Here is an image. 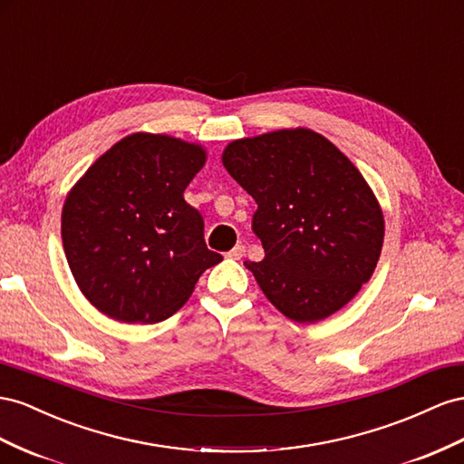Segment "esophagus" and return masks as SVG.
Masks as SVG:
<instances>
[{"label": "esophagus", "instance_id": "1", "mask_svg": "<svg viewBox=\"0 0 464 464\" xmlns=\"http://www.w3.org/2000/svg\"><path fill=\"white\" fill-rule=\"evenodd\" d=\"M244 254H246V246H242V244H237L236 247H232L230 252L227 254L230 259H242L244 257Z\"/></svg>", "mask_w": 464, "mask_h": 464}]
</instances>
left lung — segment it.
Segmentation results:
<instances>
[{"label":"left lung","instance_id":"1","mask_svg":"<svg viewBox=\"0 0 464 464\" xmlns=\"http://www.w3.org/2000/svg\"><path fill=\"white\" fill-rule=\"evenodd\" d=\"M222 164L257 203L252 230L266 257L246 267L271 304L295 322L345 306L371 279L384 237L382 212L359 169L308 129L236 140Z\"/></svg>","mask_w":464,"mask_h":464}]
</instances>
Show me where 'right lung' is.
I'll list each match as a JSON object with an SVG mask.
<instances>
[{"instance_id":"add662e5","label":"right lung","mask_w":464,"mask_h":464,"mask_svg":"<svg viewBox=\"0 0 464 464\" xmlns=\"http://www.w3.org/2000/svg\"><path fill=\"white\" fill-rule=\"evenodd\" d=\"M205 150L130 134L85 171L62 210V242L85 298L112 320L156 324L178 312L222 256L183 198Z\"/></svg>"}]
</instances>
